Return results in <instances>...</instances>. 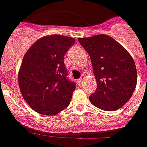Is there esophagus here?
<instances>
[{
	"mask_svg": "<svg viewBox=\"0 0 147 147\" xmlns=\"http://www.w3.org/2000/svg\"><path fill=\"white\" fill-rule=\"evenodd\" d=\"M84 78H85V75H82V77H81L79 79H78V81H77V82H78V84H82V82H83V80H84Z\"/></svg>",
	"mask_w": 147,
	"mask_h": 147,
	"instance_id": "obj_1",
	"label": "esophagus"
}]
</instances>
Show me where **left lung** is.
Masks as SVG:
<instances>
[{"mask_svg":"<svg viewBox=\"0 0 147 147\" xmlns=\"http://www.w3.org/2000/svg\"><path fill=\"white\" fill-rule=\"evenodd\" d=\"M87 51L97 83L91 103L106 111L118 110L131 98L137 85V69L126 49L105 34L78 38Z\"/></svg>","mask_w":147,"mask_h":147,"instance_id":"obj_1","label":"left lung"}]
</instances>
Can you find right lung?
<instances>
[{
    "mask_svg": "<svg viewBox=\"0 0 147 147\" xmlns=\"http://www.w3.org/2000/svg\"><path fill=\"white\" fill-rule=\"evenodd\" d=\"M75 42L73 37H41L24 55L19 71V86L25 101L37 113L55 115L69 105L75 90L64 56Z\"/></svg>",
    "mask_w": 147,
    "mask_h": 147,
    "instance_id": "obj_1",
    "label": "right lung"
}]
</instances>
